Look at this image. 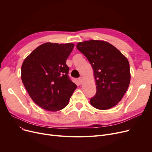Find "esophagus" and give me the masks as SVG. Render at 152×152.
Wrapping results in <instances>:
<instances>
[{
    "instance_id": "34e87169",
    "label": "esophagus",
    "mask_w": 152,
    "mask_h": 152,
    "mask_svg": "<svg viewBox=\"0 0 152 152\" xmlns=\"http://www.w3.org/2000/svg\"><path fill=\"white\" fill-rule=\"evenodd\" d=\"M78 80H79V82L81 84V83H83V77H79V78L78 79Z\"/></svg>"
}]
</instances>
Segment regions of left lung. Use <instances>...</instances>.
<instances>
[{"instance_id":"obj_1","label":"left lung","mask_w":152,"mask_h":152,"mask_svg":"<svg viewBox=\"0 0 152 152\" xmlns=\"http://www.w3.org/2000/svg\"><path fill=\"white\" fill-rule=\"evenodd\" d=\"M78 50L90 62L96 83V94L91 99V105L108 110L121 100L129 86V63L125 56L108 42L90 40L78 42Z\"/></svg>"}]
</instances>
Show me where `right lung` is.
Masks as SVG:
<instances>
[{"label":"right lung","mask_w":152,"mask_h":152,"mask_svg":"<svg viewBox=\"0 0 152 152\" xmlns=\"http://www.w3.org/2000/svg\"><path fill=\"white\" fill-rule=\"evenodd\" d=\"M75 44L46 42L23 61L21 78L31 99L41 108L57 111L69 103L76 85L68 77L66 61Z\"/></svg>","instance_id":"1"}]
</instances>
